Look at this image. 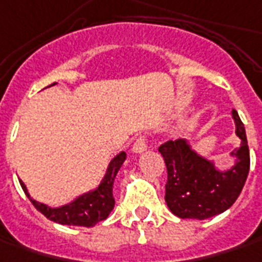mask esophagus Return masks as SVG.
Wrapping results in <instances>:
<instances>
[{
	"label": "esophagus",
	"mask_w": 262,
	"mask_h": 262,
	"mask_svg": "<svg viewBox=\"0 0 262 262\" xmlns=\"http://www.w3.org/2000/svg\"><path fill=\"white\" fill-rule=\"evenodd\" d=\"M146 148H148V139H146V136L140 135L139 138L135 140V143L132 146V150L136 152V154H139V152H143Z\"/></svg>",
	"instance_id": "1"
}]
</instances>
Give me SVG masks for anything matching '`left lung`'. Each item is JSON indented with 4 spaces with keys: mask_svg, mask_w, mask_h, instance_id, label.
I'll use <instances>...</instances> for the list:
<instances>
[{
    "mask_svg": "<svg viewBox=\"0 0 262 262\" xmlns=\"http://www.w3.org/2000/svg\"><path fill=\"white\" fill-rule=\"evenodd\" d=\"M241 148L232 152L236 164L217 171L212 162L199 157L184 140H168L159 146L167 165L165 202L181 219L204 221L228 210L236 202L249 172V148L244 123L232 110Z\"/></svg>",
    "mask_w": 262,
    "mask_h": 262,
    "instance_id": "obj_1",
    "label": "left lung"
}]
</instances>
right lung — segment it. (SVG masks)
<instances>
[{"label": "right lung", "mask_w": 262, "mask_h": 262, "mask_svg": "<svg viewBox=\"0 0 262 262\" xmlns=\"http://www.w3.org/2000/svg\"><path fill=\"white\" fill-rule=\"evenodd\" d=\"M124 159H126V152H120L110 162L103 183L98 185L97 190L84 194V195L78 197L75 202L67 204V206H62V207H58V209H52L46 204L33 200L30 194L27 193V188H26L23 181H20V184H21V188L24 190L26 195L30 199L33 206L41 214H45L49 221L56 222V223H60V225L91 228V226L97 225L98 222L107 219V216L113 210V183L119 169L122 167V164L124 162Z\"/></svg>", "instance_id": "1"}]
</instances>
